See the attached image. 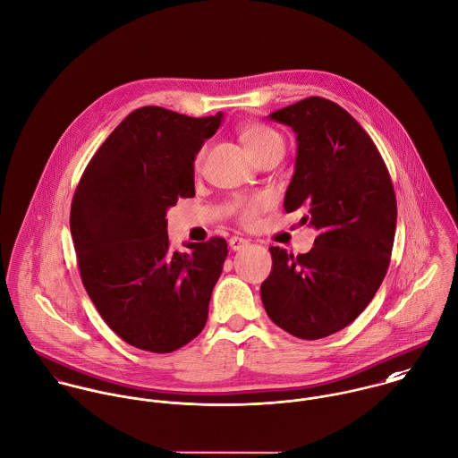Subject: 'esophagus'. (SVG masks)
Returning <instances> with one entry per match:
<instances>
[{"label":"esophagus","mask_w":458,"mask_h":458,"mask_svg":"<svg viewBox=\"0 0 458 458\" xmlns=\"http://www.w3.org/2000/svg\"><path fill=\"white\" fill-rule=\"evenodd\" d=\"M248 244H250V241H248V239H244V237H237V235H233V237L230 239V248H232L233 251H241V250H244Z\"/></svg>","instance_id":"obj_1"}]
</instances>
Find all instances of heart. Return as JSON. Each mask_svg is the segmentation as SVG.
Here are the masks:
<instances>
[{"instance_id":"obj_1","label":"heart","mask_w":458,"mask_h":458,"mask_svg":"<svg viewBox=\"0 0 458 458\" xmlns=\"http://www.w3.org/2000/svg\"><path fill=\"white\" fill-rule=\"evenodd\" d=\"M239 138L242 141V145L246 147V150L259 161L262 156H266L267 152L275 150L277 147H283V140L281 136L273 131L271 127H267L266 123L260 122H251L246 123L239 129ZM205 156V148H199L196 157H194V165L199 166L201 159ZM271 199L266 194H251V196H235L230 205L228 210L235 216L237 221H241L242 225H253L259 216L269 207Z\"/></svg>"}]
</instances>
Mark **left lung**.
Listing matches in <instances>:
<instances>
[{"label":"left lung","instance_id":"obj_1","mask_svg":"<svg viewBox=\"0 0 458 458\" xmlns=\"http://www.w3.org/2000/svg\"><path fill=\"white\" fill-rule=\"evenodd\" d=\"M297 132L295 174L284 210L318 230L304 255L269 248L260 286L269 318L301 340L326 338L356 320L387 273L396 196L365 129L336 102L308 97L271 113Z\"/></svg>","mask_w":458,"mask_h":458}]
</instances>
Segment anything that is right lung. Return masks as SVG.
<instances>
[{"instance_id":"obj_1","label":"right lung","mask_w":458,"mask_h":458,"mask_svg":"<svg viewBox=\"0 0 458 458\" xmlns=\"http://www.w3.org/2000/svg\"><path fill=\"white\" fill-rule=\"evenodd\" d=\"M221 116L138 107L76 187L71 233L81 281L109 329L136 349L168 354L205 327L228 246L210 237L172 250L166 210L194 196V156Z\"/></svg>"}]
</instances>
